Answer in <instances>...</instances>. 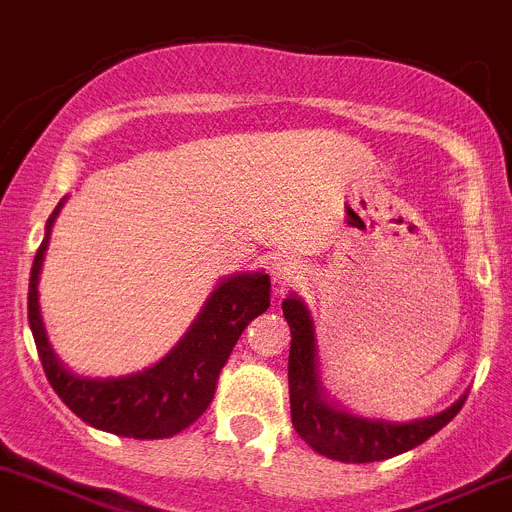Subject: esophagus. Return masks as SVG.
<instances>
[{"mask_svg": "<svg viewBox=\"0 0 512 512\" xmlns=\"http://www.w3.org/2000/svg\"><path fill=\"white\" fill-rule=\"evenodd\" d=\"M270 275H273L275 285L288 288V285H296L303 278V265L293 255H278L270 265Z\"/></svg>", "mask_w": 512, "mask_h": 512, "instance_id": "obj_1", "label": "esophagus"}]
</instances>
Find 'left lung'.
Returning <instances> with one entry per match:
<instances>
[{"instance_id":"left-lung-1","label":"left lung","mask_w":512,"mask_h":512,"mask_svg":"<svg viewBox=\"0 0 512 512\" xmlns=\"http://www.w3.org/2000/svg\"><path fill=\"white\" fill-rule=\"evenodd\" d=\"M283 316L290 326V418L298 436L313 451H319L321 457L352 464L398 457L441 431L464 405L467 395L454 400L441 413L413 418V421H388V418H370L347 411L339 400L326 393L321 382L316 324L306 301L298 293H288L283 301Z\"/></svg>"}]
</instances>
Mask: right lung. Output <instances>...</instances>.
I'll list each match as a JSON object with an SVG mask.
<instances>
[{
	"instance_id": "obj_1",
	"label": "right lung",
	"mask_w": 512,
	"mask_h": 512,
	"mask_svg": "<svg viewBox=\"0 0 512 512\" xmlns=\"http://www.w3.org/2000/svg\"><path fill=\"white\" fill-rule=\"evenodd\" d=\"M66 201L68 196H63L45 224L43 245L32 262L27 293V319L48 382L81 421L99 431L127 439L176 436L209 408L214 400L216 377L232 354L234 344L245 326L270 306V275L257 270L219 280L186 334L155 365L119 377L76 375L63 365L50 344L38 293L50 232Z\"/></svg>"
}]
</instances>
